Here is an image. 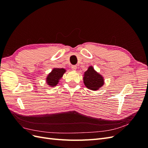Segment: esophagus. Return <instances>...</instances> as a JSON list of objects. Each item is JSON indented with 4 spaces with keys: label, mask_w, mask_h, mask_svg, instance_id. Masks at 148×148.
<instances>
[{
    "label": "esophagus",
    "mask_w": 148,
    "mask_h": 148,
    "mask_svg": "<svg viewBox=\"0 0 148 148\" xmlns=\"http://www.w3.org/2000/svg\"><path fill=\"white\" fill-rule=\"evenodd\" d=\"M77 69V66L76 65H72L71 66V69H72L73 70H76Z\"/></svg>",
    "instance_id": "obj_1"
}]
</instances>
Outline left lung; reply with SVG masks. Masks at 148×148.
<instances>
[{"label":"left lung","instance_id":"1","mask_svg":"<svg viewBox=\"0 0 148 148\" xmlns=\"http://www.w3.org/2000/svg\"><path fill=\"white\" fill-rule=\"evenodd\" d=\"M83 82L87 88L96 91L103 86L104 80L102 76L96 71L92 66H90L84 72Z\"/></svg>","mask_w":148,"mask_h":148}]
</instances>
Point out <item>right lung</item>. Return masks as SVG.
I'll return each mask as SVG.
<instances>
[{
	"mask_svg": "<svg viewBox=\"0 0 148 148\" xmlns=\"http://www.w3.org/2000/svg\"><path fill=\"white\" fill-rule=\"evenodd\" d=\"M66 71L64 69H53L46 78V83L51 87H54L59 82V79L63 77Z\"/></svg>",
	"mask_w": 148,
	"mask_h": 148,
	"instance_id": "add662e5",
	"label": "right lung"
}]
</instances>
